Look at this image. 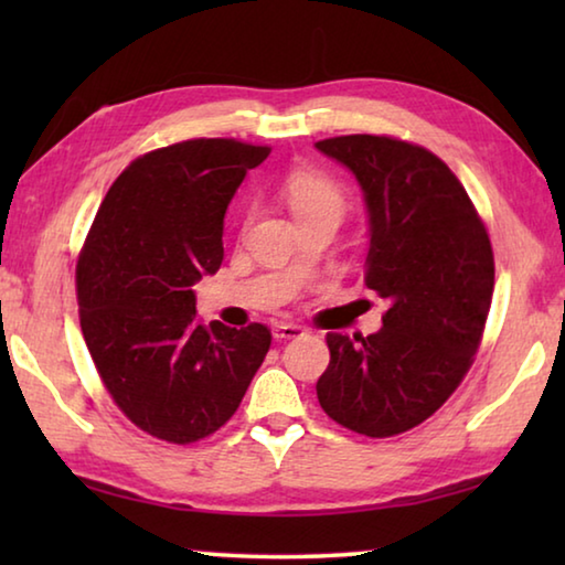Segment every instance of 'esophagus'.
Returning a JSON list of instances; mask_svg holds the SVG:
<instances>
[{
  "mask_svg": "<svg viewBox=\"0 0 565 565\" xmlns=\"http://www.w3.org/2000/svg\"><path fill=\"white\" fill-rule=\"evenodd\" d=\"M271 333H274L276 341H286V339L303 337V329L296 327V323H276Z\"/></svg>",
  "mask_w": 565,
  "mask_h": 565,
  "instance_id": "obj_1",
  "label": "esophagus"
}]
</instances>
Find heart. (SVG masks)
<instances>
[{
	"label": "heart",
	"mask_w": 565,
	"mask_h": 565,
	"mask_svg": "<svg viewBox=\"0 0 565 565\" xmlns=\"http://www.w3.org/2000/svg\"><path fill=\"white\" fill-rule=\"evenodd\" d=\"M286 196H289L291 212L296 218L309 214H343L347 199L339 184L329 177L317 174V171H296L286 181Z\"/></svg>",
	"instance_id": "obj_1"
}]
</instances>
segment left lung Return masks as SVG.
Segmentation results:
<instances>
[{"instance_id": "8db88e82", "label": "left lung", "mask_w": 565, "mask_h": 565, "mask_svg": "<svg viewBox=\"0 0 565 565\" xmlns=\"http://www.w3.org/2000/svg\"><path fill=\"white\" fill-rule=\"evenodd\" d=\"M317 149L359 181L366 286L388 301L376 333H329L319 404L356 434H404L444 406L481 343L493 294L489 234L461 181L424 147L351 134Z\"/></svg>"}]
</instances>
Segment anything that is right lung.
Here are the masks:
<instances>
[{
	"label": "right lung",
	"instance_id": "1",
	"mask_svg": "<svg viewBox=\"0 0 565 565\" xmlns=\"http://www.w3.org/2000/svg\"><path fill=\"white\" fill-rule=\"evenodd\" d=\"M269 147L191 139L121 171L76 264L87 349L141 431L171 444L222 428L259 371L271 333L196 321L194 284L224 259V216Z\"/></svg>",
	"mask_w": 565,
	"mask_h": 565
}]
</instances>
